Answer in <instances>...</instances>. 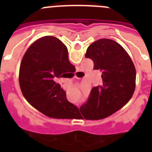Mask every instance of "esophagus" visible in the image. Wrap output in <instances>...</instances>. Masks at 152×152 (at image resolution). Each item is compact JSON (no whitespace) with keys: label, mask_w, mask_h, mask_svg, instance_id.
I'll return each mask as SVG.
<instances>
[{"label":"esophagus","mask_w":152,"mask_h":152,"mask_svg":"<svg viewBox=\"0 0 152 152\" xmlns=\"http://www.w3.org/2000/svg\"><path fill=\"white\" fill-rule=\"evenodd\" d=\"M76 105L78 107H80V102H76Z\"/></svg>","instance_id":"1"}]
</instances>
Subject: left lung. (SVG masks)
<instances>
[{"label":"left lung","instance_id":"left-lung-1","mask_svg":"<svg viewBox=\"0 0 152 152\" xmlns=\"http://www.w3.org/2000/svg\"><path fill=\"white\" fill-rule=\"evenodd\" d=\"M85 57L92 59L93 68L102 73V85L93 87L79 110L85 119L104 118L132 98L135 89V67L124 48L110 39L93 42L87 48Z\"/></svg>","mask_w":152,"mask_h":152}]
</instances>
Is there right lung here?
Segmentation results:
<instances>
[{
  "label": "right lung",
  "instance_id": "obj_1",
  "mask_svg": "<svg viewBox=\"0 0 152 152\" xmlns=\"http://www.w3.org/2000/svg\"><path fill=\"white\" fill-rule=\"evenodd\" d=\"M74 67L67 47L58 38L45 36L29 46L23 57L19 83L23 95L34 108L53 118H75L79 109L67 100L56 79Z\"/></svg>",
  "mask_w": 152,
  "mask_h": 152
}]
</instances>
